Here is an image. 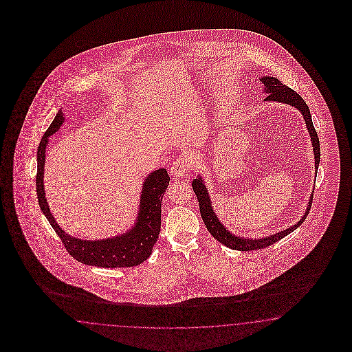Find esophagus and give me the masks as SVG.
Listing matches in <instances>:
<instances>
[{"mask_svg": "<svg viewBox=\"0 0 352 352\" xmlns=\"http://www.w3.org/2000/svg\"><path fill=\"white\" fill-rule=\"evenodd\" d=\"M192 159L187 155H182L171 164L170 175L174 178H183L186 173L191 169Z\"/></svg>", "mask_w": 352, "mask_h": 352, "instance_id": "34e87169", "label": "esophagus"}]
</instances>
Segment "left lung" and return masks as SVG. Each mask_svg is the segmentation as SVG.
Returning <instances> with one entry per match:
<instances>
[{
  "instance_id": "left-lung-1",
  "label": "left lung",
  "mask_w": 352,
  "mask_h": 352,
  "mask_svg": "<svg viewBox=\"0 0 352 352\" xmlns=\"http://www.w3.org/2000/svg\"><path fill=\"white\" fill-rule=\"evenodd\" d=\"M259 80L265 85L263 91L268 94L265 100L285 103V104L297 108L299 112L302 113L307 130H309V137H311L312 151H314V157H315V174H318L320 162V142L318 134H316V130H315L314 124H312L309 106L302 99V96L297 94L294 90H292L289 86L284 85L276 77L262 76ZM192 188H193V192L196 193L199 206H200V214H201V218H203L204 223L206 226L208 231L213 234L214 239H217L221 244H223L230 249H234V250H240V252L256 250V249H262V248L272 245V244L277 243L278 240H281L283 237H285L287 234L293 232L294 230H297L299 226L303 223L306 217L309 215L311 204H312V196H314V192H311L307 208H306L305 213L297 223L293 224V226L288 227L287 230H283V231L276 232V234L265 236V237H258V239H252V237H241V236L234 234L219 221V218L217 217V214L214 212L209 192H208V188L205 186V181H204V178L200 174L197 175V178H195L192 181Z\"/></svg>"
}]
</instances>
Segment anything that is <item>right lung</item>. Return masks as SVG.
<instances>
[{"label":"right lung","mask_w":352,"mask_h":352,"mask_svg":"<svg viewBox=\"0 0 352 352\" xmlns=\"http://www.w3.org/2000/svg\"><path fill=\"white\" fill-rule=\"evenodd\" d=\"M64 120L65 118L62 109H59L52 125L45 131L37 149L36 191L38 205L43 213L47 218L49 223L52 224L54 231L60 237L69 256H74L76 261L87 266L104 268L138 266L152 254L153 245L159 239L161 228V201L170 182L168 171L160 168L149 173L146 177L142 186L135 222L126 232L99 240H85L74 237L64 232L60 226L56 223L53 214L50 212L43 187L46 147L49 144V138L60 129Z\"/></svg>","instance_id":"right-lung-1"}]
</instances>
